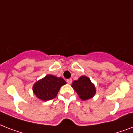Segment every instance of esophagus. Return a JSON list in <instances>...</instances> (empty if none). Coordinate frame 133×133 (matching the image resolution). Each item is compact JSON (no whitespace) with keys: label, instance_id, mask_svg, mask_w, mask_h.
<instances>
[{"label":"esophagus","instance_id":"obj_1","mask_svg":"<svg viewBox=\"0 0 133 133\" xmlns=\"http://www.w3.org/2000/svg\"><path fill=\"white\" fill-rule=\"evenodd\" d=\"M72 79H69L67 80V83H68V84H71V83H72Z\"/></svg>","mask_w":133,"mask_h":133}]
</instances>
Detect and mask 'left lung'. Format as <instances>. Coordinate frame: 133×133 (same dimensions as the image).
I'll return each instance as SVG.
<instances>
[{"label": "left lung", "mask_w": 133, "mask_h": 133, "mask_svg": "<svg viewBox=\"0 0 133 133\" xmlns=\"http://www.w3.org/2000/svg\"><path fill=\"white\" fill-rule=\"evenodd\" d=\"M72 87L83 101L92 98L96 94L95 85L86 76H81L72 82Z\"/></svg>", "instance_id": "1"}]
</instances>
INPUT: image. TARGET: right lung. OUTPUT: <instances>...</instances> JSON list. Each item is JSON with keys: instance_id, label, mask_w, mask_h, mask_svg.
Segmentation results:
<instances>
[{"instance_id": "add662e5", "label": "right lung", "mask_w": 133, "mask_h": 133, "mask_svg": "<svg viewBox=\"0 0 133 133\" xmlns=\"http://www.w3.org/2000/svg\"><path fill=\"white\" fill-rule=\"evenodd\" d=\"M65 84H66V82L61 77L48 75L36 81L32 90L37 98L46 101L55 98L61 87Z\"/></svg>"}]
</instances>
